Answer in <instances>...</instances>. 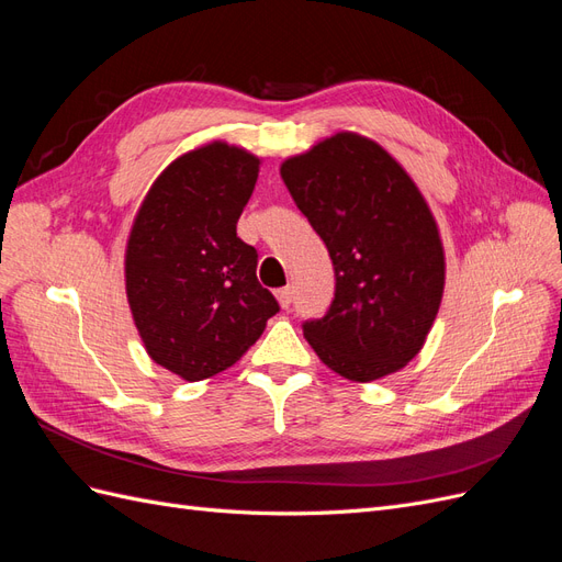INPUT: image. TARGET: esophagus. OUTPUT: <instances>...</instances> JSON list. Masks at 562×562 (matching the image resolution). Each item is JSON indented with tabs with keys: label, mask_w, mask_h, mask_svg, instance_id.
I'll return each instance as SVG.
<instances>
[{
	"label": "esophagus",
	"mask_w": 562,
	"mask_h": 562,
	"mask_svg": "<svg viewBox=\"0 0 562 562\" xmlns=\"http://www.w3.org/2000/svg\"><path fill=\"white\" fill-rule=\"evenodd\" d=\"M277 300H279V304H281L283 310L291 307V302H293V288H291V285L279 288V291H277Z\"/></svg>",
	"instance_id": "34e87169"
}]
</instances>
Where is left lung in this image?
<instances>
[{
  "instance_id": "8db88e82",
  "label": "left lung",
  "mask_w": 562,
  "mask_h": 562,
  "mask_svg": "<svg viewBox=\"0 0 562 562\" xmlns=\"http://www.w3.org/2000/svg\"><path fill=\"white\" fill-rule=\"evenodd\" d=\"M281 178L335 267V300L304 323V337L351 382L394 375L427 342L443 300L446 250L427 199L380 143L353 131L288 157Z\"/></svg>"
}]
</instances>
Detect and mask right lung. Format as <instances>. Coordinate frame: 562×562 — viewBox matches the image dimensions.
Masks as SVG:
<instances>
[{"instance_id": "1", "label": "right lung", "mask_w": 562, "mask_h": 562, "mask_svg": "<svg viewBox=\"0 0 562 562\" xmlns=\"http://www.w3.org/2000/svg\"><path fill=\"white\" fill-rule=\"evenodd\" d=\"M260 157L211 140L168 164L126 239L124 281L149 359L199 382L258 342L279 304L260 285L258 250L236 236Z\"/></svg>"}]
</instances>
